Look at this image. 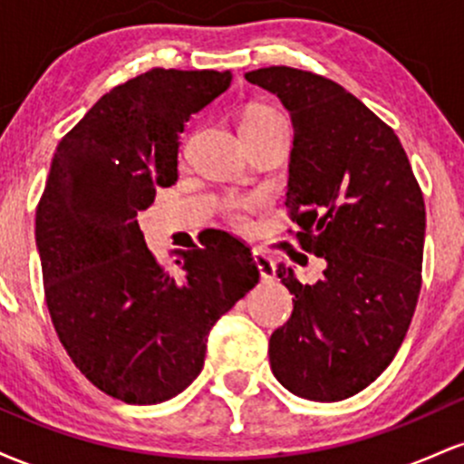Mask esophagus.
Segmentation results:
<instances>
[{"label":"esophagus","instance_id":"esophagus-1","mask_svg":"<svg viewBox=\"0 0 464 464\" xmlns=\"http://www.w3.org/2000/svg\"><path fill=\"white\" fill-rule=\"evenodd\" d=\"M253 262L257 266L259 276H262L264 284H270L275 279V262L262 250H253Z\"/></svg>","mask_w":464,"mask_h":464}]
</instances>
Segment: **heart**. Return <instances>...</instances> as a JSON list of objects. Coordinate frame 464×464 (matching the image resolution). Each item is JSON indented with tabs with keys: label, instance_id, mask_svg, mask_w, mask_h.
Wrapping results in <instances>:
<instances>
[{
	"label": "heart",
	"instance_id": "obj_1",
	"mask_svg": "<svg viewBox=\"0 0 464 464\" xmlns=\"http://www.w3.org/2000/svg\"><path fill=\"white\" fill-rule=\"evenodd\" d=\"M270 129H287L285 117L275 111L273 106L266 104H253L244 111L239 117V132H259V130H270ZM253 209L248 200L242 198H231L225 202L222 211H225L227 220L231 222L236 228H246L248 227V214Z\"/></svg>",
	"mask_w": 464,
	"mask_h": 464
}]
</instances>
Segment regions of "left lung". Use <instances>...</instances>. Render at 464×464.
<instances>
[{"instance_id":"left-lung-1","label":"left lung","mask_w":464,"mask_h":464,"mask_svg":"<svg viewBox=\"0 0 464 464\" xmlns=\"http://www.w3.org/2000/svg\"><path fill=\"white\" fill-rule=\"evenodd\" d=\"M246 80L290 113L285 207L301 248L327 262L312 285L276 268L295 310L270 335V369L295 395L340 401L375 382L406 338L420 292L423 194L395 130L338 82L295 67Z\"/></svg>"}]
</instances>
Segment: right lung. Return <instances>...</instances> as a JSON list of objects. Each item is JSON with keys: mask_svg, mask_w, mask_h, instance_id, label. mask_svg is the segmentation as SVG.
I'll return each mask as SVG.
<instances>
[{"mask_svg": "<svg viewBox=\"0 0 464 464\" xmlns=\"http://www.w3.org/2000/svg\"><path fill=\"white\" fill-rule=\"evenodd\" d=\"M231 78L154 67L104 93L52 159L34 228L47 310L80 372L120 401L183 392L202 371L211 327L259 281L250 248L216 228L180 250L183 275H169L137 222L157 188L177 183L189 117Z\"/></svg>", "mask_w": 464, "mask_h": 464, "instance_id": "obj_1", "label": "right lung"}]
</instances>
